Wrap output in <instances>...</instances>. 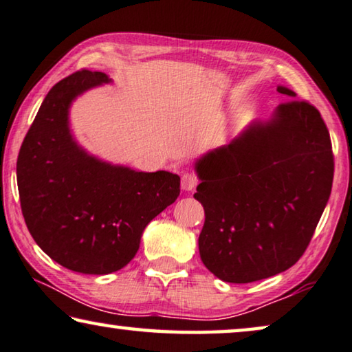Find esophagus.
Here are the masks:
<instances>
[{
	"mask_svg": "<svg viewBox=\"0 0 352 352\" xmlns=\"http://www.w3.org/2000/svg\"><path fill=\"white\" fill-rule=\"evenodd\" d=\"M198 186V176L195 173H190L187 171L182 175V179H181V187L184 188V190H193Z\"/></svg>",
	"mask_w": 352,
	"mask_h": 352,
	"instance_id": "1",
	"label": "esophagus"
}]
</instances>
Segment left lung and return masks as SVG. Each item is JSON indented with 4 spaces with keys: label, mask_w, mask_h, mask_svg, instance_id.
<instances>
[{
    "label": "left lung",
    "mask_w": 352,
    "mask_h": 352,
    "mask_svg": "<svg viewBox=\"0 0 352 352\" xmlns=\"http://www.w3.org/2000/svg\"><path fill=\"white\" fill-rule=\"evenodd\" d=\"M278 91L290 100L272 120L195 164L200 257L226 283L261 281L297 263L332 192V141L320 113L292 90Z\"/></svg>",
    "instance_id": "obj_1"
}]
</instances>
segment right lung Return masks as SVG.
<instances>
[{"label":"right lung","instance_id":"obj_1","mask_svg":"<svg viewBox=\"0 0 352 352\" xmlns=\"http://www.w3.org/2000/svg\"><path fill=\"white\" fill-rule=\"evenodd\" d=\"M111 82L80 69L54 85L20 147V206L38 246L62 267L84 274L124 268L140 249L152 219L176 201L181 179L101 162L76 144L69 104L95 85Z\"/></svg>","mask_w":352,"mask_h":352}]
</instances>
